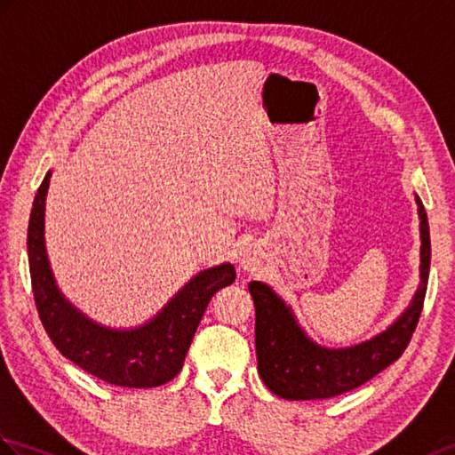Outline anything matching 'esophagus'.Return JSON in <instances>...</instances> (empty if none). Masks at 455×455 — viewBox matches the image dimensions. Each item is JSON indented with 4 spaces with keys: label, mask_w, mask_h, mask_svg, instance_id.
Segmentation results:
<instances>
[{
    "label": "esophagus",
    "mask_w": 455,
    "mask_h": 455,
    "mask_svg": "<svg viewBox=\"0 0 455 455\" xmlns=\"http://www.w3.org/2000/svg\"><path fill=\"white\" fill-rule=\"evenodd\" d=\"M238 266L244 273H253L258 271L263 266V251L259 246L256 244H250L244 250L240 251V258H238Z\"/></svg>",
    "instance_id": "1"
}]
</instances>
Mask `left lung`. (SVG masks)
Instances as JSON below:
<instances>
[{
  "mask_svg": "<svg viewBox=\"0 0 455 455\" xmlns=\"http://www.w3.org/2000/svg\"><path fill=\"white\" fill-rule=\"evenodd\" d=\"M420 219V281L411 304L382 333L351 347H323L299 323L291 306L269 284L251 281L256 304L258 372L283 399H327L363 386L403 355L425 302L430 271V230L425 205L415 196Z\"/></svg>",
  "mask_w": 455,
  "mask_h": 455,
  "instance_id": "obj_1",
  "label": "left lung"
}]
</instances>
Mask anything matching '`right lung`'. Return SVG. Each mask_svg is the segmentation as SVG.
Masks as SVG:
<instances>
[{
    "label": "right lung",
    "mask_w": 455,
    "mask_h": 455,
    "mask_svg": "<svg viewBox=\"0 0 455 455\" xmlns=\"http://www.w3.org/2000/svg\"><path fill=\"white\" fill-rule=\"evenodd\" d=\"M52 171L36 192L28 220V266L36 310L58 351L83 371L122 387H156L182 371L211 297L236 279L232 263L199 271L143 325L118 330L89 318L69 302L52 271L44 211Z\"/></svg>",
    "instance_id": "obj_1"
}]
</instances>
